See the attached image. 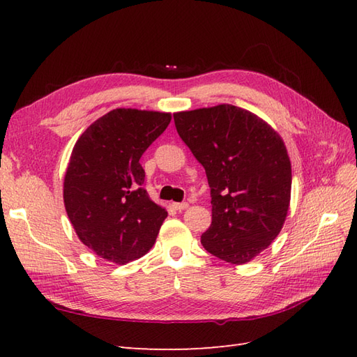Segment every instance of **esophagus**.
Instances as JSON below:
<instances>
[{
    "mask_svg": "<svg viewBox=\"0 0 357 357\" xmlns=\"http://www.w3.org/2000/svg\"><path fill=\"white\" fill-rule=\"evenodd\" d=\"M187 207H188L187 202H174V204H173V208L178 210V211H183V210H185Z\"/></svg>",
    "mask_w": 357,
    "mask_h": 357,
    "instance_id": "esophagus-1",
    "label": "esophagus"
}]
</instances>
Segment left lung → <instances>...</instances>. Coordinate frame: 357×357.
<instances>
[{
	"mask_svg": "<svg viewBox=\"0 0 357 357\" xmlns=\"http://www.w3.org/2000/svg\"><path fill=\"white\" fill-rule=\"evenodd\" d=\"M173 119L208 179L211 225L201 244L225 262L252 261L276 239L290 206L284 141L259 116L231 104L179 112Z\"/></svg>",
	"mask_w": 357,
	"mask_h": 357,
	"instance_id": "8db88e82",
	"label": "left lung"
}]
</instances>
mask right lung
I'll return each mask as SVG.
<instances>
[{"mask_svg": "<svg viewBox=\"0 0 357 357\" xmlns=\"http://www.w3.org/2000/svg\"><path fill=\"white\" fill-rule=\"evenodd\" d=\"M170 113L116 109L96 119L72 150L64 178L67 216L84 245L115 264L146 255L167 218L142 187L144 151Z\"/></svg>", "mask_w": 357, "mask_h": 357, "instance_id": "obj_1", "label": "right lung"}]
</instances>
